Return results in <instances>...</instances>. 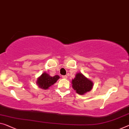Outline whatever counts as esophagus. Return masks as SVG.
Wrapping results in <instances>:
<instances>
[{
    "instance_id": "34e87169",
    "label": "esophagus",
    "mask_w": 129,
    "mask_h": 129,
    "mask_svg": "<svg viewBox=\"0 0 129 129\" xmlns=\"http://www.w3.org/2000/svg\"><path fill=\"white\" fill-rule=\"evenodd\" d=\"M62 77L63 78H64V79H66L67 78V76H62Z\"/></svg>"
}]
</instances>
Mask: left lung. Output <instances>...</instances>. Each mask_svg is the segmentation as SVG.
Masks as SVG:
<instances>
[{"label": "left lung", "mask_w": 129, "mask_h": 129, "mask_svg": "<svg viewBox=\"0 0 129 129\" xmlns=\"http://www.w3.org/2000/svg\"><path fill=\"white\" fill-rule=\"evenodd\" d=\"M71 83L73 88L76 90V93L80 95L85 94L87 92H90L93 86L92 81L86 78L81 73H77Z\"/></svg>", "instance_id": "1"}]
</instances>
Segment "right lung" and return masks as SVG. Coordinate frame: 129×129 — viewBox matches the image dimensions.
I'll list each match as a JSON object with an SVG mask.
<instances>
[{
	"mask_svg": "<svg viewBox=\"0 0 129 129\" xmlns=\"http://www.w3.org/2000/svg\"><path fill=\"white\" fill-rule=\"evenodd\" d=\"M59 78L60 77L58 75L51 77L48 73L44 72L37 78L36 84L40 88L46 90L48 89L49 87L54 84L55 82H56Z\"/></svg>",
	"mask_w": 129,
	"mask_h": 129,
	"instance_id": "right-lung-1",
	"label": "right lung"
}]
</instances>
